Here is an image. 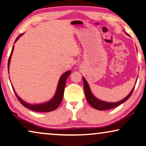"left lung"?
I'll return each instance as SVG.
<instances>
[{
  "mask_svg": "<svg viewBox=\"0 0 146 146\" xmlns=\"http://www.w3.org/2000/svg\"><path fill=\"white\" fill-rule=\"evenodd\" d=\"M129 36V34H127ZM83 79V82H84V92H85V96H86V98L87 102H88L89 104L92 106V108H94L96 110H111V109L115 108L117 107V106H120L121 104H122L124 102H126L128 99L130 97V96L132 95V92H133V90L134 89V86L133 89L131 90V92H130V94L127 96V97L125 98L123 100H122L117 102H114V103H111V102H104L98 99L97 98H96L93 94L91 92L90 87H89V85L88 84V82L86 80V79H84V77H82Z\"/></svg>",
  "mask_w": 146,
  "mask_h": 146,
  "instance_id": "8db88e82",
  "label": "left lung"
}]
</instances>
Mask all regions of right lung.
<instances>
[{
  "label": "right lung",
  "instance_id": "1",
  "mask_svg": "<svg viewBox=\"0 0 146 146\" xmlns=\"http://www.w3.org/2000/svg\"><path fill=\"white\" fill-rule=\"evenodd\" d=\"M22 35L23 34L19 35L17 36V38L16 39V41L19 37H20V36ZM16 41H15V42H16ZM13 50H14V46H13V47H12V51H11V54H10V57H9V60H8V70H9L10 59H11V56H12ZM70 74H71V71H67V72L64 73L62 76H61L60 78L59 82H58L56 94H55V95H54V96L53 97V98L51 99L50 101L45 102V103H43V104H27V102H25L23 100H21L20 98L18 96V95L16 94V92H15L14 88H12L15 93V94H16V96L17 100L20 102V103L22 104L24 107L28 108L29 110H31L32 111H36V112L52 111L55 110L56 108H58V106L60 105L61 102H62V101L63 96H64V88H65V86H66V80Z\"/></svg>",
  "mask_w": 146,
  "mask_h": 146
}]
</instances>
